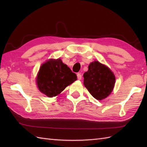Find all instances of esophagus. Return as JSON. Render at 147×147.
<instances>
[{"instance_id":"esophagus-1","label":"esophagus","mask_w":147,"mask_h":147,"mask_svg":"<svg viewBox=\"0 0 147 147\" xmlns=\"http://www.w3.org/2000/svg\"><path fill=\"white\" fill-rule=\"evenodd\" d=\"M77 78H78V79L79 80H82V74H81L80 73H78L77 74Z\"/></svg>"}]
</instances>
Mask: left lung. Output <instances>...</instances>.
Here are the masks:
<instances>
[{
  "label": "left lung",
  "instance_id": "obj_1",
  "mask_svg": "<svg viewBox=\"0 0 147 147\" xmlns=\"http://www.w3.org/2000/svg\"><path fill=\"white\" fill-rule=\"evenodd\" d=\"M84 85L93 97L98 100L107 97L115 84V76L110 69L98 61L90 63L83 74Z\"/></svg>",
  "mask_w": 147,
  "mask_h": 147
}]
</instances>
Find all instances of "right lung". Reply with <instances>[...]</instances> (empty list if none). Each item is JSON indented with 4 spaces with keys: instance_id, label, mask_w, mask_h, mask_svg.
Returning <instances> with one entry per match:
<instances>
[{
    "instance_id": "obj_1",
    "label": "right lung",
    "mask_w": 147,
    "mask_h": 147,
    "mask_svg": "<svg viewBox=\"0 0 147 147\" xmlns=\"http://www.w3.org/2000/svg\"><path fill=\"white\" fill-rule=\"evenodd\" d=\"M76 80V74L58 59H51L42 65L36 82L40 92L49 97H53Z\"/></svg>"
}]
</instances>
